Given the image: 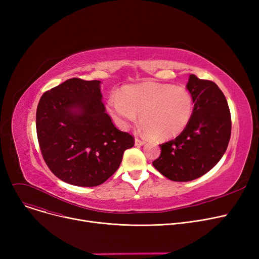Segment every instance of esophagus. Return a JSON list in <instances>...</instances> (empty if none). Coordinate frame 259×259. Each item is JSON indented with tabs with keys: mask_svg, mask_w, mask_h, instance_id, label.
<instances>
[{
	"mask_svg": "<svg viewBox=\"0 0 259 259\" xmlns=\"http://www.w3.org/2000/svg\"><path fill=\"white\" fill-rule=\"evenodd\" d=\"M145 143H146V141H144V140H141V139H139V138L135 139V145H137V146H142V145H144Z\"/></svg>",
	"mask_w": 259,
	"mask_h": 259,
	"instance_id": "esophagus-1",
	"label": "esophagus"
}]
</instances>
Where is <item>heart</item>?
<instances>
[{"label":"heart","mask_w":259,"mask_h":259,"mask_svg":"<svg viewBox=\"0 0 259 259\" xmlns=\"http://www.w3.org/2000/svg\"><path fill=\"white\" fill-rule=\"evenodd\" d=\"M109 112L122 129L137 120L140 114L144 131L158 141L180 135L193 113V100L183 87L145 83L126 87L120 98L108 100Z\"/></svg>","instance_id":"b5f03b06"}]
</instances>
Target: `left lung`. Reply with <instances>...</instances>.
<instances>
[{
    "label": "left lung",
    "mask_w": 259,
    "mask_h": 259,
    "mask_svg": "<svg viewBox=\"0 0 259 259\" xmlns=\"http://www.w3.org/2000/svg\"><path fill=\"white\" fill-rule=\"evenodd\" d=\"M187 89L194 107L186 129L159 145L152 164L173 182H190L209 172L225 154L231 138V113L223 91L214 81L190 74Z\"/></svg>",
    "instance_id": "left-lung-1"
}]
</instances>
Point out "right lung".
I'll use <instances>...</instances> for the list:
<instances>
[{"label":"right lung","mask_w":259,"mask_h":259,"mask_svg":"<svg viewBox=\"0 0 259 259\" xmlns=\"http://www.w3.org/2000/svg\"><path fill=\"white\" fill-rule=\"evenodd\" d=\"M100 84L72 77L46 91L37 105L42 156L50 171L70 185L105 183L134 146L132 135L118 130L105 112Z\"/></svg>","instance_id":"add662e5"}]
</instances>
